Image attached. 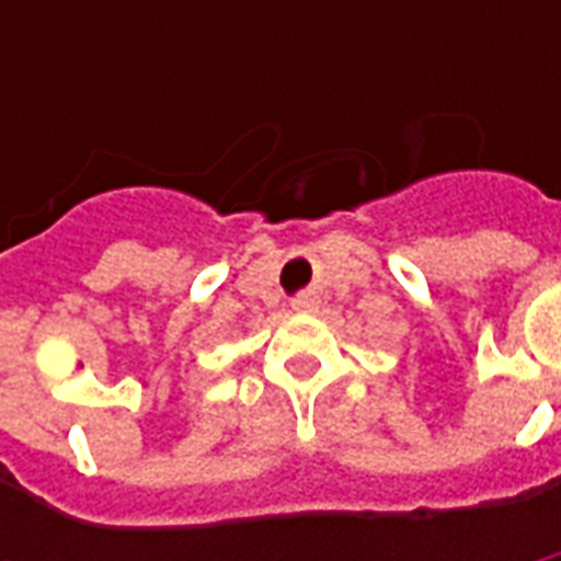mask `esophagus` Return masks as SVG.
<instances>
[{"mask_svg":"<svg viewBox=\"0 0 561 561\" xmlns=\"http://www.w3.org/2000/svg\"><path fill=\"white\" fill-rule=\"evenodd\" d=\"M294 308H297V311H314L317 297L314 294H299V297H294Z\"/></svg>","mask_w":561,"mask_h":561,"instance_id":"obj_1","label":"esophagus"}]
</instances>
